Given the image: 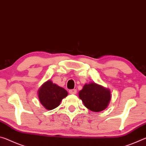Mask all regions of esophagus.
<instances>
[{"label": "esophagus", "instance_id": "esophagus-1", "mask_svg": "<svg viewBox=\"0 0 146 146\" xmlns=\"http://www.w3.org/2000/svg\"><path fill=\"white\" fill-rule=\"evenodd\" d=\"M69 93L70 94H73V95H75V94L76 93V90H75V89H73V90H71L69 91Z\"/></svg>", "mask_w": 146, "mask_h": 146}]
</instances>
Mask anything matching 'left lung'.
Returning a JSON list of instances; mask_svg holds the SVG:
<instances>
[{
  "instance_id": "8db88e82",
  "label": "left lung",
  "mask_w": 146,
  "mask_h": 146,
  "mask_svg": "<svg viewBox=\"0 0 146 146\" xmlns=\"http://www.w3.org/2000/svg\"><path fill=\"white\" fill-rule=\"evenodd\" d=\"M78 97L84 105L93 112L104 110L110 104L111 98L110 89L95 82L86 84L78 93Z\"/></svg>"
}]
</instances>
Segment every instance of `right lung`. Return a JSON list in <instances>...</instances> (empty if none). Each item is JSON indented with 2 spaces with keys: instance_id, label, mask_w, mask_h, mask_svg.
Masks as SVG:
<instances>
[{
  "instance_id": "1",
  "label": "right lung",
  "mask_w": 146,
  "mask_h": 146,
  "mask_svg": "<svg viewBox=\"0 0 146 146\" xmlns=\"http://www.w3.org/2000/svg\"><path fill=\"white\" fill-rule=\"evenodd\" d=\"M37 95L43 107L48 110H52L60 105L61 101L67 97L68 93L65 89L48 80L38 89Z\"/></svg>"
}]
</instances>
